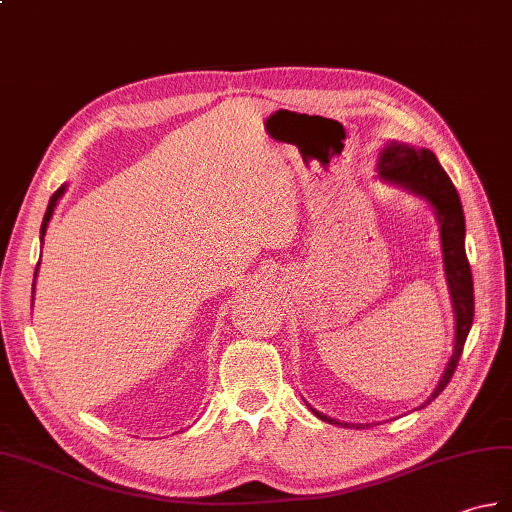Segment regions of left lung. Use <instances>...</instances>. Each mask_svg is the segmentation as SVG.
<instances>
[{
	"label": "left lung",
	"mask_w": 512,
	"mask_h": 512,
	"mask_svg": "<svg viewBox=\"0 0 512 512\" xmlns=\"http://www.w3.org/2000/svg\"><path fill=\"white\" fill-rule=\"evenodd\" d=\"M377 174L382 181L399 185L430 202L438 218V227H441L445 277H447L451 303H454V314H456V340H454V353H451L441 382H438L432 397L421 406L425 408L427 403L441 395L445 386L449 384V379L458 366L462 349H465V342L473 323L475 303H473L471 266L465 253V213H462V202L454 183H451V178L443 170V165L438 163L436 154L432 150L399 144V141H390V144H386V148L379 152ZM312 412L318 419H323L327 423L349 427V423H338L336 419H329L325 414L316 412L314 408Z\"/></svg>",
	"instance_id": "8db88e82"
}]
</instances>
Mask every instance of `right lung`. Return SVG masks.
I'll return each mask as SVG.
<instances>
[{
    "instance_id": "add662e5",
    "label": "right lung",
    "mask_w": 512,
    "mask_h": 512,
    "mask_svg": "<svg viewBox=\"0 0 512 512\" xmlns=\"http://www.w3.org/2000/svg\"><path fill=\"white\" fill-rule=\"evenodd\" d=\"M65 194V185H61L56 189V192L52 194V198H50V205H47V211H45V218H43V224H41V242H43V237H45V231H47V224H50V218H52V213H54V207H56V202H58V198H61ZM39 270V268H37ZM37 270H34V279H37Z\"/></svg>"
}]
</instances>
